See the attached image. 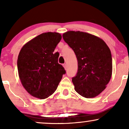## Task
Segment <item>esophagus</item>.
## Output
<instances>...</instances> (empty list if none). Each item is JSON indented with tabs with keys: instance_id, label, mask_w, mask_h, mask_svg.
<instances>
[{
	"instance_id": "esophagus-1",
	"label": "esophagus",
	"mask_w": 129,
	"mask_h": 129,
	"mask_svg": "<svg viewBox=\"0 0 129 129\" xmlns=\"http://www.w3.org/2000/svg\"><path fill=\"white\" fill-rule=\"evenodd\" d=\"M63 66L64 67V69H66V64H63Z\"/></svg>"
}]
</instances>
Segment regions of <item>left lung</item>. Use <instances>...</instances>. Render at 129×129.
Returning <instances> with one entry per match:
<instances>
[{"label":"left lung","instance_id":"left-lung-1","mask_svg":"<svg viewBox=\"0 0 129 129\" xmlns=\"http://www.w3.org/2000/svg\"><path fill=\"white\" fill-rule=\"evenodd\" d=\"M63 38L78 62L77 75L72 78L75 90L84 98H95L106 89L112 77L110 49L102 39L83 31H66Z\"/></svg>","mask_w":129,"mask_h":129}]
</instances>
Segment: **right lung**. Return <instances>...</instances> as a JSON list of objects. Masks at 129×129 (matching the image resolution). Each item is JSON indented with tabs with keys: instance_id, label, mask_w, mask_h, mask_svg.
Returning <instances> with one entry per match:
<instances>
[{
	"instance_id": "add662e5",
	"label": "right lung",
	"mask_w": 129,
	"mask_h": 129,
	"mask_svg": "<svg viewBox=\"0 0 129 129\" xmlns=\"http://www.w3.org/2000/svg\"><path fill=\"white\" fill-rule=\"evenodd\" d=\"M61 39L59 33H43L27 42L19 52V78L26 90L35 98L45 99L51 96L66 73L58 63L59 53H53Z\"/></svg>"
}]
</instances>
